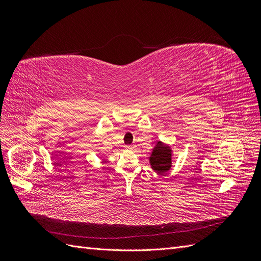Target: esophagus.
Masks as SVG:
<instances>
[{
  "label": "esophagus",
  "mask_w": 261,
  "mask_h": 261,
  "mask_svg": "<svg viewBox=\"0 0 261 261\" xmlns=\"http://www.w3.org/2000/svg\"><path fill=\"white\" fill-rule=\"evenodd\" d=\"M125 148L129 150V149H133V146H128V145H127V146H125Z\"/></svg>",
  "instance_id": "1"
}]
</instances>
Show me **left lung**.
Returning a JSON list of instances; mask_svg holds the SVG:
<instances>
[{"label":"left lung","mask_w":261,"mask_h":261,"mask_svg":"<svg viewBox=\"0 0 261 261\" xmlns=\"http://www.w3.org/2000/svg\"><path fill=\"white\" fill-rule=\"evenodd\" d=\"M149 161L152 170L155 171L158 174H163V173L168 172L172 167L171 148L163 144L162 141H158L155 147L152 149Z\"/></svg>","instance_id":"8db88e82"}]
</instances>
